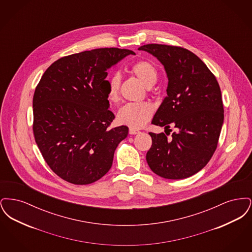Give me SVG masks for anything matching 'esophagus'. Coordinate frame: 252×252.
Instances as JSON below:
<instances>
[{
  "label": "esophagus",
  "mask_w": 252,
  "mask_h": 252,
  "mask_svg": "<svg viewBox=\"0 0 252 252\" xmlns=\"http://www.w3.org/2000/svg\"><path fill=\"white\" fill-rule=\"evenodd\" d=\"M138 129H135V128H129V134L130 135H135V134H138L139 133Z\"/></svg>",
  "instance_id": "esophagus-1"
}]
</instances>
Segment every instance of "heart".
I'll return each instance as SVG.
<instances>
[{
    "label": "heart",
    "mask_w": 252,
    "mask_h": 252,
    "mask_svg": "<svg viewBox=\"0 0 252 252\" xmlns=\"http://www.w3.org/2000/svg\"><path fill=\"white\" fill-rule=\"evenodd\" d=\"M130 71L146 88L152 87L157 82L158 70L156 66L148 60L138 61L132 65ZM120 84V73L114 72L108 80L107 97L110 102L115 103L118 101ZM153 111V107L147 102L127 103L119 109L117 117L123 125L128 126L132 128H141L151 119Z\"/></svg>",
    "instance_id": "b5f03b06"
}]
</instances>
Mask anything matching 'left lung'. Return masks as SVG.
Segmentation results:
<instances>
[{
    "instance_id": "8db88e82",
    "label": "left lung",
    "mask_w": 252,
    "mask_h": 252,
    "mask_svg": "<svg viewBox=\"0 0 252 252\" xmlns=\"http://www.w3.org/2000/svg\"><path fill=\"white\" fill-rule=\"evenodd\" d=\"M139 50L157 58L167 74V95L152 124L164 126L165 132L170 125L179 130L171 139L163 132H150L146 161L161 178H189L206 166L217 147L224 122L220 87L203 61L187 49L152 43Z\"/></svg>"
}]
</instances>
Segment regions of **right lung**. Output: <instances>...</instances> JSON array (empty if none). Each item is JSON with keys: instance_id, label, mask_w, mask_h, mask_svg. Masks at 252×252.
Returning <instances> with one entry per match:
<instances>
[{"instance_id": "right-lung-1", "label": "right lung", "mask_w": 252, "mask_h": 252, "mask_svg": "<svg viewBox=\"0 0 252 252\" xmlns=\"http://www.w3.org/2000/svg\"><path fill=\"white\" fill-rule=\"evenodd\" d=\"M130 50L94 49L55 61L43 73L33 97V132L37 147L62 180L86 185L112 165L128 127L109 128L115 118L107 97V70Z\"/></svg>"}]
</instances>
